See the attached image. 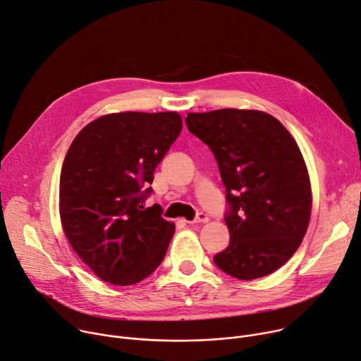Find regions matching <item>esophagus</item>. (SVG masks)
I'll return each instance as SVG.
<instances>
[{
    "label": "esophagus",
    "mask_w": 361,
    "mask_h": 361,
    "mask_svg": "<svg viewBox=\"0 0 361 361\" xmlns=\"http://www.w3.org/2000/svg\"><path fill=\"white\" fill-rule=\"evenodd\" d=\"M208 219H209V218H208L207 214L198 212L195 218H193L192 221H186V223H188V224H197V223H204V224H205V223H208Z\"/></svg>",
    "instance_id": "esophagus-1"
}]
</instances>
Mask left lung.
<instances>
[{
	"label": "left lung",
	"instance_id": "left-lung-1",
	"mask_svg": "<svg viewBox=\"0 0 361 361\" xmlns=\"http://www.w3.org/2000/svg\"><path fill=\"white\" fill-rule=\"evenodd\" d=\"M185 123L211 149L226 186L230 244L214 263L240 281L273 273L298 250L311 216L310 176L293 137L252 109L190 113Z\"/></svg>",
	"mask_w": 361,
	"mask_h": 361
}]
</instances>
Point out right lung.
<instances>
[{"label":"right lung","instance_id":"add662e5","mask_svg":"<svg viewBox=\"0 0 361 361\" xmlns=\"http://www.w3.org/2000/svg\"><path fill=\"white\" fill-rule=\"evenodd\" d=\"M182 131L178 113H120L97 118L72 142L61 173L63 231L104 282L128 286L152 274L175 224L145 207L154 169Z\"/></svg>","mask_w":361,"mask_h":361}]
</instances>
